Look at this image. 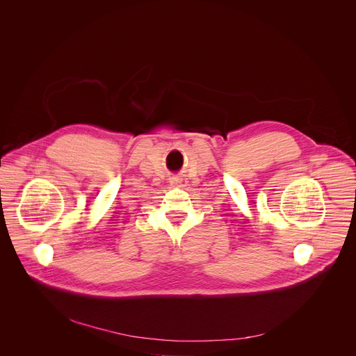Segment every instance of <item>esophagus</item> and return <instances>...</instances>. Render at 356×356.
I'll use <instances>...</instances> for the list:
<instances>
[{
  "mask_svg": "<svg viewBox=\"0 0 356 356\" xmlns=\"http://www.w3.org/2000/svg\"><path fill=\"white\" fill-rule=\"evenodd\" d=\"M170 184L172 186H176V187H181V188H186L188 186V181L186 177L183 176H175L170 179Z\"/></svg>",
  "mask_w": 356,
  "mask_h": 356,
  "instance_id": "34e87169",
  "label": "esophagus"
}]
</instances>
